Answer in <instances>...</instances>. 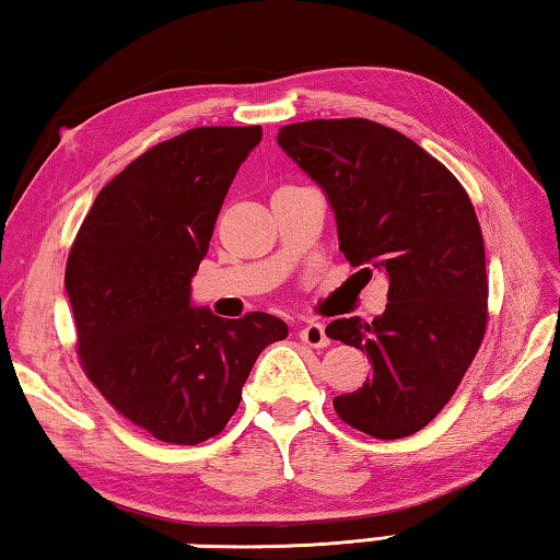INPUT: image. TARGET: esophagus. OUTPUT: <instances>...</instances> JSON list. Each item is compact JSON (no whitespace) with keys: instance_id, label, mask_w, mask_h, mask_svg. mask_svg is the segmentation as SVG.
Wrapping results in <instances>:
<instances>
[{"instance_id":"obj_1","label":"esophagus","mask_w":560,"mask_h":560,"mask_svg":"<svg viewBox=\"0 0 560 560\" xmlns=\"http://www.w3.org/2000/svg\"><path fill=\"white\" fill-rule=\"evenodd\" d=\"M299 338H301L303 342H306L308 348H328V345H330L328 335H325L323 323H308V325H303L301 332H299Z\"/></svg>"}]
</instances>
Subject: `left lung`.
Returning <instances> with one entry per match:
<instances>
[{
  "label": "left lung",
  "mask_w": 560,
  "mask_h": 560,
  "mask_svg": "<svg viewBox=\"0 0 560 560\" xmlns=\"http://www.w3.org/2000/svg\"><path fill=\"white\" fill-rule=\"evenodd\" d=\"M279 147L325 190L350 264L389 277L380 318L325 328L372 362L358 392L335 396V413L372 439H406L451 401L487 330L490 287L472 202L439 159L372 119L287 125Z\"/></svg>",
  "instance_id": "left-lung-1"
}]
</instances>
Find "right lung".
Returning <instances> with one entry per match:
<instances>
[{
	"mask_svg": "<svg viewBox=\"0 0 560 560\" xmlns=\"http://www.w3.org/2000/svg\"><path fill=\"white\" fill-rule=\"evenodd\" d=\"M261 127H196L161 141L97 192L66 264L88 380L156 441L198 445L225 429L267 345L269 313L222 320L190 306L218 212Z\"/></svg>",
	"mask_w": 560,
	"mask_h": 560,
	"instance_id": "add662e5",
	"label": "right lung"
}]
</instances>
